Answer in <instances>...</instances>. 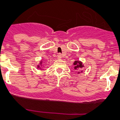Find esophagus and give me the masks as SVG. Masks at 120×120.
<instances>
[{"label":"esophagus","instance_id":"obj_1","mask_svg":"<svg viewBox=\"0 0 120 120\" xmlns=\"http://www.w3.org/2000/svg\"><path fill=\"white\" fill-rule=\"evenodd\" d=\"M58 56V59H61L62 58V55L60 53H59L58 55V56Z\"/></svg>","mask_w":120,"mask_h":120}]
</instances>
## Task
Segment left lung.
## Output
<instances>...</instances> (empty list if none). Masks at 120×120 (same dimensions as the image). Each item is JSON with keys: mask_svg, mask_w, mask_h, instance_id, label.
<instances>
[{"mask_svg": "<svg viewBox=\"0 0 120 120\" xmlns=\"http://www.w3.org/2000/svg\"><path fill=\"white\" fill-rule=\"evenodd\" d=\"M74 65H75V67H74L75 69H78L79 68H81L82 67H83L82 65V63H81V62H79V61L74 62Z\"/></svg>", "mask_w": 120, "mask_h": 120, "instance_id": "8db88e82", "label": "left lung"}]
</instances>
